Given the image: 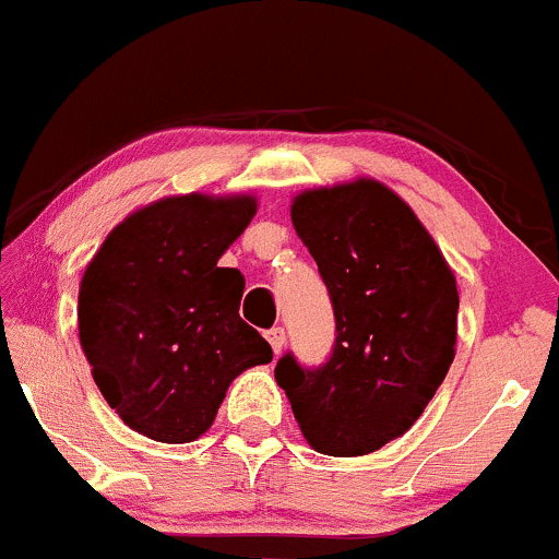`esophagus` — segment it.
I'll use <instances>...</instances> for the list:
<instances>
[{
  "label": "esophagus",
  "mask_w": 559,
  "mask_h": 559,
  "mask_svg": "<svg viewBox=\"0 0 559 559\" xmlns=\"http://www.w3.org/2000/svg\"><path fill=\"white\" fill-rule=\"evenodd\" d=\"M267 343H270V348H273V354L278 356L281 354V348H284V343H286V332L281 326H273L267 332Z\"/></svg>",
  "instance_id": "esophagus-1"
}]
</instances>
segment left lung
<instances>
[{"label":"left lung","mask_w":559,"mask_h":559,"mask_svg":"<svg viewBox=\"0 0 559 559\" xmlns=\"http://www.w3.org/2000/svg\"><path fill=\"white\" fill-rule=\"evenodd\" d=\"M292 225L332 297L337 340L319 369L281 358L275 383L316 452L369 455L415 426L448 374L455 273L415 211L369 176L302 190Z\"/></svg>","instance_id":"8db88e82"}]
</instances>
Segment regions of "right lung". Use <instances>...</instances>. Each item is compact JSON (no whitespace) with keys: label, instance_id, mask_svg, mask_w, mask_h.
<instances>
[{"label":"right lung","instance_id":"1","mask_svg":"<svg viewBox=\"0 0 559 559\" xmlns=\"http://www.w3.org/2000/svg\"><path fill=\"white\" fill-rule=\"evenodd\" d=\"M254 214V195L160 198L128 214L87 262L82 354L109 407L155 442H195L233 380L273 358L238 316L243 275L216 267Z\"/></svg>","mask_w":559,"mask_h":559}]
</instances>
